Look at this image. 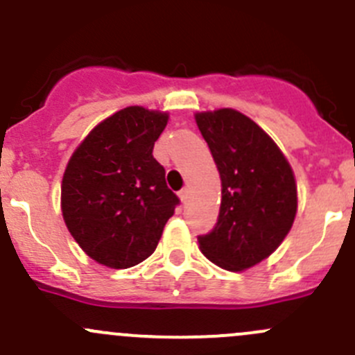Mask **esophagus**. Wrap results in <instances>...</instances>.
<instances>
[{
  "label": "esophagus",
  "mask_w": 355,
  "mask_h": 355,
  "mask_svg": "<svg viewBox=\"0 0 355 355\" xmlns=\"http://www.w3.org/2000/svg\"><path fill=\"white\" fill-rule=\"evenodd\" d=\"M187 196H189V191H187V189H182V191L180 192H178V198H180V200H182V202H187Z\"/></svg>",
  "instance_id": "obj_1"
}]
</instances>
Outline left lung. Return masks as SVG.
<instances>
[{
    "label": "left lung",
    "mask_w": 355,
    "mask_h": 355,
    "mask_svg": "<svg viewBox=\"0 0 355 355\" xmlns=\"http://www.w3.org/2000/svg\"><path fill=\"white\" fill-rule=\"evenodd\" d=\"M221 178L213 230L199 235L204 256L242 271L266 259L292 228L297 187L288 161L250 118L225 108L196 114Z\"/></svg>",
    "instance_id": "obj_1"
}]
</instances>
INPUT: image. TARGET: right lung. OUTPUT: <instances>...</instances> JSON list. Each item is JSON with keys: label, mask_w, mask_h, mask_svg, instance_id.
Masks as SVG:
<instances>
[{"label": "right lung", "mask_w": 355, "mask_h": 355, "mask_svg": "<svg viewBox=\"0 0 355 355\" xmlns=\"http://www.w3.org/2000/svg\"><path fill=\"white\" fill-rule=\"evenodd\" d=\"M166 113L128 106L98 125L71 155L63 175L62 213L89 257L114 270L155 252L180 204L153 157Z\"/></svg>", "instance_id": "add662e5"}]
</instances>
